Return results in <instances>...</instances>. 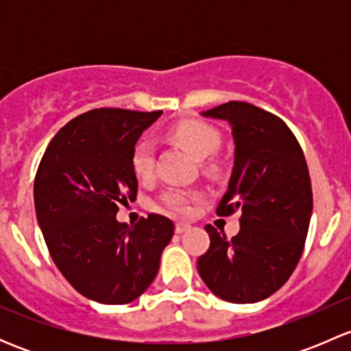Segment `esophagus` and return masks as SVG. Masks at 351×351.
I'll list each match as a JSON object with an SVG mask.
<instances>
[{"label":"esophagus","instance_id":"esophagus-1","mask_svg":"<svg viewBox=\"0 0 351 351\" xmlns=\"http://www.w3.org/2000/svg\"><path fill=\"white\" fill-rule=\"evenodd\" d=\"M190 229V224H185V222H178V224L175 226V231L178 232V234H182V232L189 231Z\"/></svg>","mask_w":351,"mask_h":351}]
</instances>
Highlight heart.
I'll list each match as a JSON object with an SVG mask.
<instances>
[{"instance_id": "1", "label": "heart", "mask_w": 351, "mask_h": 351, "mask_svg": "<svg viewBox=\"0 0 351 351\" xmlns=\"http://www.w3.org/2000/svg\"><path fill=\"white\" fill-rule=\"evenodd\" d=\"M173 139L185 146L195 158L204 159L219 147L217 130L200 120H182L169 129ZM132 169L139 180H149L154 171V149L147 139L137 141L132 151ZM195 193L185 189H168L159 197V207L175 215L192 214Z\"/></svg>"}]
</instances>
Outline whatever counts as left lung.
I'll return each instance as SVG.
<instances>
[{
	"label": "left lung",
	"mask_w": 351,
	"mask_h": 351,
	"mask_svg": "<svg viewBox=\"0 0 351 351\" xmlns=\"http://www.w3.org/2000/svg\"><path fill=\"white\" fill-rule=\"evenodd\" d=\"M228 120L234 137V166L217 215L241 212L229 239L207 224L208 250L198 258L202 280L234 304L267 299L289 280L304 251L313 189L299 141L282 119L246 101L202 112Z\"/></svg>",
	"instance_id": "1"
}]
</instances>
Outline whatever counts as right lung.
Segmentation results:
<instances>
[{
  "instance_id": "1",
  "label": "right lung",
  "mask_w": 351,
  "mask_h": 351,
  "mask_svg": "<svg viewBox=\"0 0 351 351\" xmlns=\"http://www.w3.org/2000/svg\"><path fill=\"white\" fill-rule=\"evenodd\" d=\"M161 113L95 108L77 115L52 137L35 175V212L56 267L100 304L137 299L175 232L165 215L134 226L115 217L137 195L134 146Z\"/></svg>"
}]
</instances>
